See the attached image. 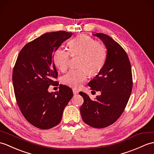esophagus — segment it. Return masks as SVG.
Masks as SVG:
<instances>
[{
    "instance_id": "obj_1",
    "label": "esophagus",
    "mask_w": 154,
    "mask_h": 154,
    "mask_svg": "<svg viewBox=\"0 0 154 154\" xmlns=\"http://www.w3.org/2000/svg\"><path fill=\"white\" fill-rule=\"evenodd\" d=\"M72 90H73V94H77L79 93V91H78V90H77V89H75V88H73Z\"/></svg>"
}]
</instances>
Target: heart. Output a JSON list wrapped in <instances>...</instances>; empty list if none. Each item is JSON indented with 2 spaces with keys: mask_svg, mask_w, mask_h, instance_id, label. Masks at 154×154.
Here are the masks:
<instances>
[{
  "mask_svg": "<svg viewBox=\"0 0 154 154\" xmlns=\"http://www.w3.org/2000/svg\"><path fill=\"white\" fill-rule=\"evenodd\" d=\"M70 54L80 55L78 66L69 70L62 77L63 84L78 88L88 76V71L94 75L98 73L104 66L107 58V50L102 42L81 35L68 42V50L62 46L57 48L53 55V61L61 71H65L69 66Z\"/></svg>",
  "mask_w": 154,
  "mask_h": 154,
  "instance_id": "1",
  "label": "heart"
}]
</instances>
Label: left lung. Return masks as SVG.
<instances>
[{"instance_id":"1","label":"left lung","mask_w":154,"mask_h":154,"mask_svg":"<svg viewBox=\"0 0 154 154\" xmlns=\"http://www.w3.org/2000/svg\"><path fill=\"white\" fill-rule=\"evenodd\" d=\"M93 35L105 45L107 58L102 69L88 85L101 94L92 100L88 95L80 92L84 100L80 112L86 124L99 128L111 125L123 113L133 88V76L129 59L121 45L106 34Z\"/></svg>"}]
</instances>
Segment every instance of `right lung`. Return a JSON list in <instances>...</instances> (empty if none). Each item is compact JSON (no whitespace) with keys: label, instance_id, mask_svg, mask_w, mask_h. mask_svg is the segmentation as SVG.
Returning <instances> with one entry per match:
<instances>
[{"label":"right lung","instance_id":"obj_1","mask_svg":"<svg viewBox=\"0 0 154 154\" xmlns=\"http://www.w3.org/2000/svg\"><path fill=\"white\" fill-rule=\"evenodd\" d=\"M71 35L65 31L45 33L25 45L17 58L12 73L14 94L21 113L35 127L49 129L58 125L73 97L66 85H60L54 93L48 91L58 77L54 53Z\"/></svg>","mask_w":154,"mask_h":154}]
</instances>
